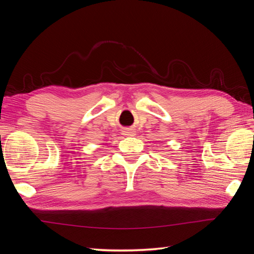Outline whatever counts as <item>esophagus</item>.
I'll list each match as a JSON object with an SVG mask.
<instances>
[{
	"instance_id": "esophagus-1",
	"label": "esophagus",
	"mask_w": 254,
	"mask_h": 254,
	"mask_svg": "<svg viewBox=\"0 0 254 254\" xmlns=\"http://www.w3.org/2000/svg\"><path fill=\"white\" fill-rule=\"evenodd\" d=\"M123 135L133 136V135H135V131L133 130V128H126V130L123 131Z\"/></svg>"
}]
</instances>
